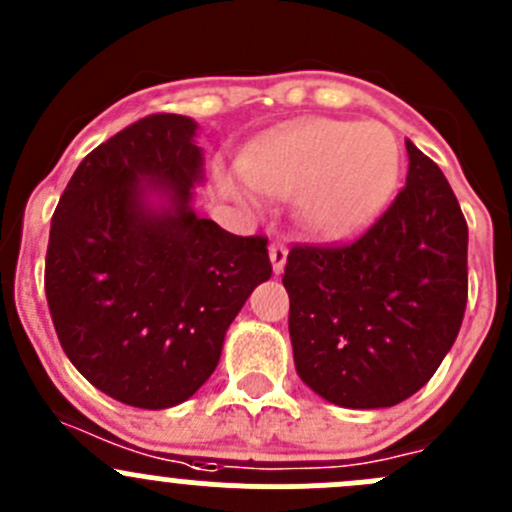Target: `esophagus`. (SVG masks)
I'll return each mask as SVG.
<instances>
[{
    "label": "esophagus",
    "instance_id": "34e87169",
    "mask_svg": "<svg viewBox=\"0 0 512 512\" xmlns=\"http://www.w3.org/2000/svg\"><path fill=\"white\" fill-rule=\"evenodd\" d=\"M270 260H272V267H275V272L280 275L282 270H285V262H287V245L282 240H275L270 245Z\"/></svg>",
    "mask_w": 512,
    "mask_h": 512
}]
</instances>
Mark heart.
<instances>
[{
  "label": "heart",
  "mask_w": 512,
  "mask_h": 512,
  "mask_svg": "<svg viewBox=\"0 0 512 512\" xmlns=\"http://www.w3.org/2000/svg\"><path fill=\"white\" fill-rule=\"evenodd\" d=\"M399 143L381 123L309 118L257 141L242 173L257 190L299 195V215L324 240L366 230L389 205L399 183ZM240 195L252 200L250 190Z\"/></svg>",
  "instance_id": "1"
}]
</instances>
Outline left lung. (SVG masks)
Masks as SVG:
<instances>
[{"label":"left lung","mask_w":512,"mask_h":512,"mask_svg":"<svg viewBox=\"0 0 512 512\" xmlns=\"http://www.w3.org/2000/svg\"><path fill=\"white\" fill-rule=\"evenodd\" d=\"M406 151L394 203L352 242L292 245L282 275L299 379L347 409L416 394L466 314V218L441 168L411 141Z\"/></svg>","instance_id":"1"}]
</instances>
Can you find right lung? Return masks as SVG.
Returning <instances> with one entry per match:
<instances>
[{
  "mask_svg": "<svg viewBox=\"0 0 512 512\" xmlns=\"http://www.w3.org/2000/svg\"><path fill=\"white\" fill-rule=\"evenodd\" d=\"M195 121L153 113L94 148L51 218L44 289L71 364L121 404L168 409L215 371L225 332L272 277L267 237L190 210ZM148 189L169 195L158 214Z\"/></svg>",
  "mask_w": 512,
  "mask_h": 512,
  "instance_id": "right-lung-1",
  "label": "right lung"
}]
</instances>
